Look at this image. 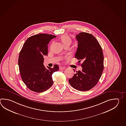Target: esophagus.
<instances>
[{
  "instance_id": "obj_1",
  "label": "esophagus",
  "mask_w": 126,
  "mask_h": 126,
  "mask_svg": "<svg viewBox=\"0 0 126 126\" xmlns=\"http://www.w3.org/2000/svg\"><path fill=\"white\" fill-rule=\"evenodd\" d=\"M65 69V67H64L61 66V67H59V69H60V70H63V69Z\"/></svg>"
}]
</instances>
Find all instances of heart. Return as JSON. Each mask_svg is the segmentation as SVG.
<instances>
[{
    "mask_svg": "<svg viewBox=\"0 0 126 126\" xmlns=\"http://www.w3.org/2000/svg\"><path fill=\"white\" fill-rule=\"evenodd\" d=\"M60 39L62 44H64V45H65V44H70L72 41L71 38L67 34H64L62 35Z\"/></svg>",
    "mask_w": 126,
    "mask_h": 126,
    "instance_id": "1",
    "label": "heart"
}]
</instances>
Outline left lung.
Segmentation results:
<instances>
[{
	"mask_svg": "<svg viewBox=\"0 0 126 126\" xmlns=\"http://www.w3.org/2000/svg\"><path fill=\"white\" fill-rule=\"evenodd\" d=\"M76 38L78 44L75 58L79 60V62L83 61L82 70L76 71L69 82L75 89L87 91L96 85L102 74L103 51L98 41L91 34L81 32Z\"/></svg>",
	"mask_w": 126,
	"mask_h": 126,
	"instance_id": "obj_1",
	"label": "left lung"
}]
</instances>
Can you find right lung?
Segmentation results:
<instances>
[{"mask_svg":"<svg viewBox=\"0 0 126 126\" xmlns=\"http://www.w3.org/2000/svg\"><path fill=\"white\" fill-rule=\"evenodd\" d=\"M56 36L39 33L29 37L20 52L18 65L23 82L29 89L36 93L44 92L53 84L52 75L57 71L59 66L53 68L44 64V56L48 54V44Z\"/></svg>","mask_w":126,"mask_h":126,"instance_id":"add662e5","label":"right lung"}]
</instances>
